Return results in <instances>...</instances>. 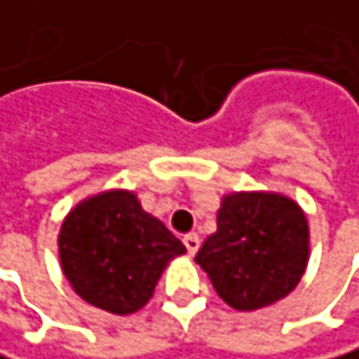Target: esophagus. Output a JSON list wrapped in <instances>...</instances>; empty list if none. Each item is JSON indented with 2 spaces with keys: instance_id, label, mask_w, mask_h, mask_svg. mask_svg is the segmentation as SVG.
<instances>
[{
  "instance_id": "1",
  "label": "esophagus",
  "mask_w": 359,
  "mask_h": 359,
  "mask_svg": "<svg viewBox=\"0 0 359 359\" xmlns=\"http://www.w3.org/2000/svg\"><path fill=\"white\" fill-rule=\"evenodd\" d=\"M183 244H185V248H187L189 255H196L198 248H200V238H198V233H187V236L183 238Z\"/></svg>"
}]
</instances>
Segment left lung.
Here are the masks:
<instances>
[{"instance_id": "1", "label": "left lung", "mask_w": 359, "mask_h": 359, "mask_svg": "<svg viewBox=\"0 0 359 359\" xmlns=\"http://www.w3.org/2000/svg\"><path fill=\"white\" fill-rule=\"evenodd\" d=\"M309 229L303 210L278 194H231L196 263L217 294L238 311H252L290 294L303 278Z\"/></svg>"}]
</instances>
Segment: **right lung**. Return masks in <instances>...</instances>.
<instances>
[{
	"instance_id": "add662e5",
	"label": "right lung",
	"mask_w": 359,
	"mask_h": 359,
	"mask_svg": "<svg viewBox=\"0 0 359 359\" xmlns=\"http://www.w3.org/2000/svg\"><path fill=\"white\" fill-rule=\"evenodd\" d=\"M58 250L75 292L117 316L140 309L165 263L185 255L183 242L128 191L100 194L79 204L62 223Z\"/></svg>"
}]
</instances>
